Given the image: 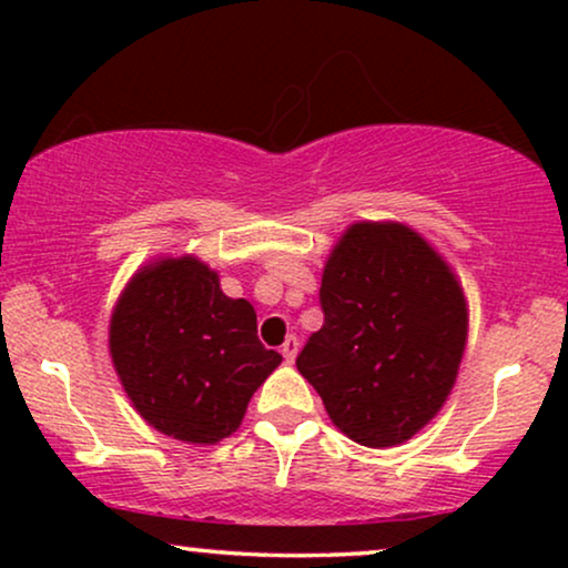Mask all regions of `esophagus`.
Segmentation results:
<instances>
[{"label": "esophagus", "mask_w": 568, "mask_h": 568, "mask_svg": "<svg viewBox=\"0 0 568 568\" xmlns=\"http://www.w3.org/2000/svg\"><path fill=\"white\" fill-rule=\"evenodd\" d=\"M280 352H283V357H285V361H288V363L296 361V355H298V338H296V336L285 338L283 349H280Z\"/></svg>", "instance_id": "34e87169"}]
</instances>
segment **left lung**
<instances>
[{"label":"left lung","instance_id":"left-lung-1","mask_svg":"<svg viewBox=\"0 0 568 568\" xmlns=\"http://www.w3.org/2000/svg\"><path fill=\"white\" fill-rule=\"evenodd\" d=\"M323 328L296 357L349 440L400 446L452 395L467 344V298L446 258L400 221H357L321 283Z\"/></svg>","mask_w":568,"mask_h":568}]
</instances>
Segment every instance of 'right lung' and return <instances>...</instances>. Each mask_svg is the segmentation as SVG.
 <instances>
[{
	"label": "right lung",
	"instance_id": "right-lung-1",
	"mask_svg": "<svg viewBox=\"0 0 568 568\" xmlns=\"http://www.w3.org/2000/svg\"><path fill=\"white\" fill-rule=\"evenodd\" d=\"M109 355L141 419L168 438L213 446L243 425L283 357L256 336V310L221 291L192 253L160 256L122 288Z\"/></svg>",
	"mask_w": 568,
	"mask_h": 568
}]
</instances>
